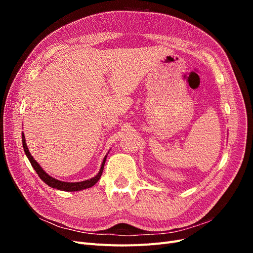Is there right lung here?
Wrapping results in <instances>:
<instances>
[{
  "label": "right lung",
  "instance_id": "add662e5",
  "mask_svg": "<svg viewBox=\"0 0 253 253\" xmlns=\"http://www.w3.org/2000/svg\"><path fill=\"white\" fill-rule=\"evenodd\" d=\"M22 143H23V149H24L25 154L29 160V163L32 164L33 168L35 169V171L37 172V174L39 175V177L46 183L47 186L53 188V189H57V190H61V191H65V192H75V191H81L84 189H88L90 187H93L95 183H97V181L100 179L102 172H103V168L105 165V160L106 157H108V154H106L102 160V164L100 167V170L97 173L96 176L94 177H91L89 179L86 180H83V181H78V182H67V181H62V180H59L57 178H53L51 177L50 175H48L46 172H45L42 167L38 164V162H36V159L32 156L30 154V152L27 148V144H26V140H25V136L24 133H22ZM109 153V152H108Z\"/></svg>",
  "mask_w": 253,
  "mask_h": 253
}]
</instances>
